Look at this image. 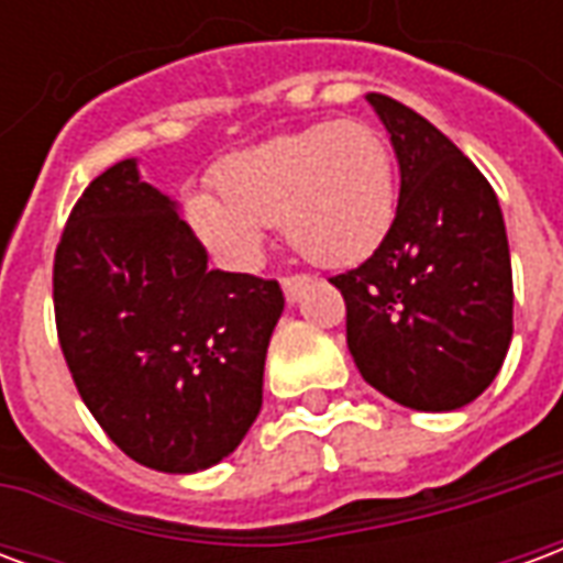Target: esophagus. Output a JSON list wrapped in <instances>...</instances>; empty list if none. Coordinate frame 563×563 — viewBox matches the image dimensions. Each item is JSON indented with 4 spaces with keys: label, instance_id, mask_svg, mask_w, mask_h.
<instances>
[{
    "label": "esophagus",
    "instance_id": "34e87169",
    "mask_svg": "<svg viewBox=\"0 0 563 563\" xmlns=\"http://www.w3.org/2000/svg\"><path fill=\"white\" fill-rule=\"evenodd\" d=\"M307 286H310V277H305V274L283 277V295H286V301H289V305H295V301L301 298V292H305Z\"/></svg>",
    "mask_w": 563,
    "mask_h": 563
}]
</instances>
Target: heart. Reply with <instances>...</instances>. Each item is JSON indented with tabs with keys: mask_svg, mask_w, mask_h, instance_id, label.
Masks as SVG:
<instances>
[{
	"mask_svg": "<svg viewBox=\"0 0 563 563\" xmlns=\"http://www.w3.org/2000/svg\"><path fill=\"white\" fill-rule=\"evenodd\" d=\"M217 192L186 201V222L222 265L256 268L265 229L298 256L350 268L377 253L398 217L389 139L365 120H329L241 150L217 168Z\"/></svg>",
	"mask_w": 563,
	"mask_h": 563,
	"instance_id": "1",
	"label": "heart"
}]
</instances>
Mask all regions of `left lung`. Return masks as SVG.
Wrapping results in <instances>:
<instances>
[{
    "instance_id": "left-lung-1",
    "label": "left lung",
    "mask_w": 563,
    "mask_h": 563,
    "mask_svg": "<svg viewBox=\"0 0 563 563\" xmlns=\"http://www.w3.org/2000/svg\"><path fill=\"white\" fill-rule=\"evenodd\" d=\"M401 168L389 238L331 277L365 383L401 407L449 413L476 401L512 341V268L492 184L413 108L367 92Z\"/></svg>"
}]
</instances>
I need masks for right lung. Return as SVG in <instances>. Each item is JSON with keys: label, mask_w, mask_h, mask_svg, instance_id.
Segmentation results:
<instances>
[{"label": "right lung", "mask_w": 563, "mask_h": 563, "mask_svg": "<svg viewBox=\"0 0 563 563\" xmlns=\"http://www.w3.org/2000/svg\"><path fill=\"white\" fill-rule=\"evenodd\" d=\"M277 280L208 268L177 201L123 159L92 180L54 258L56 334L96 422L144 467L220 464L262 410Z\"/></svg>", "instance_id": "right-lung-1"}]
</instances>
